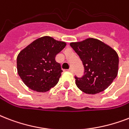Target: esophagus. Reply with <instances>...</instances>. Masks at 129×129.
I'll list each match as a JSON object with an SVG mask.
<instances>
[{
  "label": "esophagus",
  "mask_w": 129,
  "mask_h": 129,
  "mask_svg": "<svg viewBox=\"0 0 129 129\" xmlns=\"http://www.w3.org/2000/svg\"><path fill=\"white\" fill-rule=\"evenodd\" d=\"M68 70L70 71V72H73V71H74L73 70V68H70Z\"/></svg>",
  "instance_id": "esophagus-1"
}]
</instances>
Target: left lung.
Returning <instances> with one entry per match:
<instances>
[{
    "instance_id": "obj_1",
    "label": "left lung",
    "mask_w": 129,
    "mask_h": 129,
    "mask_svg": "<svg viewBox=\"0 0 129 129\" xmlns=\"http://www.w3.org/2000/svg\"><path fill=\"white\" fill-rule=\"evenodd\" d=\"M70 45L84 67V75L82 78L75 77L77 87L88 94H98L106 90L118 74L119 59L116 51L94 38Z\"/></svg>"
}]
</instances>
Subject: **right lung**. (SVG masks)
Segmentation results:
<instances>
[{"label":"right lung","instance_id":"obj_1","mask_svg":"<svg viewBox=\"0 0 129 129\" xmlns=\"http://www.w3.org/2000/svg\"><path fill=\"white\" fill-rule=\"evenodd\" d=\"M66 45V42L44 36L20 51L17 58V72L28 88L45 92L58 83L63 71L55 58Z\"/></svg>","mask_w":129,"mask_h":129}]
</instances>
